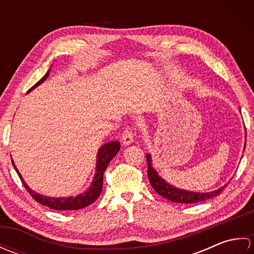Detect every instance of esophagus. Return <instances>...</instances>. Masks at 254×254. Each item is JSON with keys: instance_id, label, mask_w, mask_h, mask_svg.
Returning <instances> with one entry per match:
<instances>
[{"instance_id": "34e87169", "label": "esophagus", "mask_w": 254, "mask_h": 254, "mask_svg": "<svg viewBox=\"0 0 254 254\" xmlns=\"http://www.w3.org/2000/svg\"><path fill=\"white\" fill-rule=\"evenodd\" d=\"M134 141V133L131 128H127L121 136V142L123 145H130Z\"/></svg>"}]
</instances>
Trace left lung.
<instances>
[{
  "instance_id": "1",
  "label": "left lung",
  "mask_w": 254,
  "mask_h": 254,
  "mask_svg": "<svg viewBox=\"0 0 254 254\" xmlns=\"http://www.w3.org/2000/svg\"><path fill=\"white\" fill-rule=\"evenodd\" d=\"M146 161H147V167H148L147 176H148L149 183L152 185L154 190L157 192L159 195L169 199L171 202L181 203V204H191V203H198V202L206 201V199L217 196L218 194L226 188V186H227L226 185L222 188H219L218 190L207 192V193H198V192L182 190V189H178L174 186L169 185L168 182H166L163 178L158 176L157 171L153 168L152 157H150L149 154L146 155Z\"/></svg>"
}]
</instances>
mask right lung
<instances>
[{
    "instance_id": "add662e5",
    "label": "right lung",
    "mask_w": 254,
    "mask_h": 254,
    "mask_svg": "<svg viewBox=\"0 0 254 254\" xmlns=\"http://www.w3.org/2000/svg\"><path fill=\"white\" fill-rule=\"evenodd\" d=\"M50 71H48L46 75L42 77L39 82L36 83L32 87L28 90V93L30 90L36 88L37 86H39L41 83H44L46 78L49 76ZM119 150H120V143L118 141H113L110 143H107L99 148L98 154H97V165H96V174L94 177V180L91 182V185L89 186L88 190L79 194V195L76 196H68V197H48L45 195H41V194L35 192L34 190L26 185V182L23 180L21 178L19 171L16 168V166L14 164V161L12 159V164L14 166V168L17 172L21 182H23L24 187L26 188V190L28 191V193L32 196V198L37 201L38 203H40L44 206H48L52 209H57V210H75V209H80L84 208L88 205L93 204L97 198L99 197L101 190H102V186H104V172L107 169L108 165H109L112 158L118 154Z\"/></svg>"
}]
</instances>
